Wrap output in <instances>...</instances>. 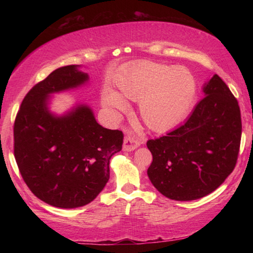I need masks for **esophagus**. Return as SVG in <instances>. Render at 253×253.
Here are the masks:
<instances>
[{
	"label": "esophagus",
	"instance_id": "esophagus-1",
	"mask_svg": "<svg viewBox=\"0 0 253 253\" xmlns=\"http://www.w3.org/2000/svg\"><path fill=\"white\" fill-rule=\"evenodd\" d=\"M140 142L138 139L134 138V137L131 136H126L125 138H124V145H123V149L125 152H131L136 149L137 147H139Z\"/></svg>",
	"mask_w": 253,
	"mask_h": 253
}]
</instances>
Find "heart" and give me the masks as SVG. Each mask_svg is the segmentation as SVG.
<instances>
[{
    "label": "heart",
    "mask_w": 253,
    "mask_h": 253,
    "mask_svg": "<svg viewBox=\"0 0 253 253\" xmlns=\"http://www.w3.org/2000/svg\"><path fill=\"white\" fill-rule=\"evenodd\" d=\"M119 94L102 91L101 101L114 117L127 109L124 98L139 101V115L154 131L173 129L185 119L196 97V80L185 67H169L153 61H138L118 80Z\"/></svg>",
    "instance_id": "heart-1"
}]
</instances>
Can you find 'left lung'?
<instances>
[{
    "mask_svg": "<svg viewBox=\"0 0 253 253\" xmlns=\"http://www.w3.org/2000/svg\"><path fill=\"white\" fill-rule=\"evenodd\" d=\"M204 98L182 126L149 139L147 175L156 190L175 201H193L215 191L232 173L241 140V114L228 85L214 75Z\"/></svg>",
    "mask_w": 253,
    "mask_h": 253,
    "instance_id": "1",
    "label": "left lung"
}]
</instances>
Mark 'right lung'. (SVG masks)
Here are the masks:
<instances>
[{"label": "right lung", "mask_w": 253, "mask_h": 253, "mask_svg": "<svg viewBox=\"0 0 253 253\" xmlns=\"http://www.w3.org/2000/svg\"><path fill=\"white\" fill-rule=\"evenodd\" d=\"M81 66L58 68L34 85L14 123V156L24 182L41 201L75 209L90 203L109 179V161L122 151L121 130L97 123L87 104L59 115L50 108L55 93L88 84Z\"/></svg>", "instance_id": "1"}]
</instances>
